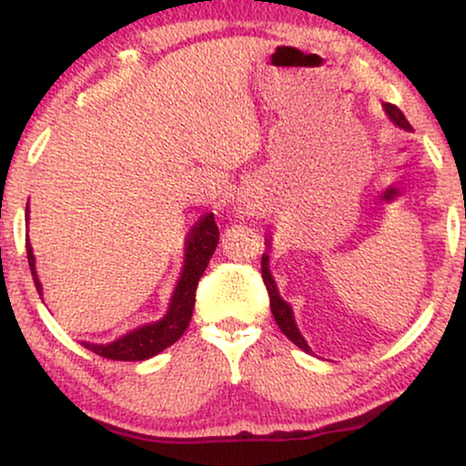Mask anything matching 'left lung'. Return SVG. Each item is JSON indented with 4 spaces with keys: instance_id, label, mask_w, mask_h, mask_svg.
Here are the masks:
<instances>
[{
    "instance_id": "1",
    "label": "left lung",
    "mask_w": 466,
    "mask_h": 466,
    "mask_svg": "<svg viewBox=\"0 0 466 466\" xmlns=\"http://www.w3.org/2000/svg\"><path fill=\"white\" fill-rule=\"evenodd\" d=\"M383 109H386V114L390 116V120H392L397 127H400V129H408V131L411 129L410 122L405 120L403 111H400L397 105L386 103V105H383ZM269 245H271V240L267 238V248H269ZM260 271H263V280H265L267 293H269L271 313H274L276 324L280 326L282 333H285L289 339H291L293 344L298 346V349H302V350L309 352L311 349H309V344H307V341H304V337L300 335V330H298L296 319H293L291 307H289V304L280 298V293H278L276 282H274V278H271V271H269V256H267V254H263V260H260Z\"/></svg>"
}]
</instances>
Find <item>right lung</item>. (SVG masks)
<instances>
[{
  "mask_svg": "<svg viewBox=\"0 0 466 466\" xmlns=\"http://www.w3.org/2000/svg\"><path fill=\"white\" fill-rule=\"evenodd\" d=\"M25 217H28V208H25ZM218 243V228L215 223V215L201 217V221L190 229L188 238H186V260H184V271L175 287L173 298H170L168 311L159 322L140 326V329L131 330V333L122 335L120 339L111 341V344H89L83 341L85 349H89L96 355L105 357V360L114 361H142L148 357L157 355L164 349H168L170 344L179 339L184 335V330L188 329L192 309H195V293L197 285H199V278L206 271L208 263H210L212 254H215ZM28 249V265L32 271V280H35L36 291L41 296V282L36 278L35 271V254H32L30 243H25Z\"/></svg>",
  "mask_w": 466,
  "mask_h": 466,
  "instance_id": "right-lung-1",
  "label": "right lung"
}]
</instances>
